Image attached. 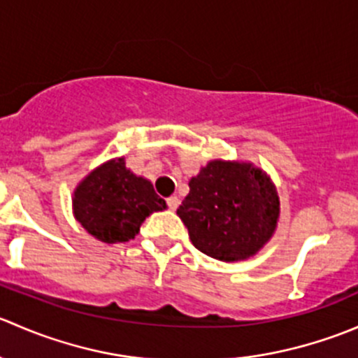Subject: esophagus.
Masks as SVG:
<instances>
[{
	"mask_svg": "<svg viewBox=\"0 0 358 358\" xmlns=\"http://www.w3.org/2000/svg\"><path fill=\"white\" fill-rule=\"evenodd\" d=\"M166 202H168V208L171 209V211H175V209L178 208L180 199L176 196H171V197H168V199H166Z\"/></svg>",
	"mask_w": 358,
	"mask_h": 358,
	"instance_id": "obj_1",
	"label": "esophagus"
}]
</instances>
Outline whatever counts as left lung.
<instances>
[{"instance_id": "obj_1", "label": "left lung", "mask_w": 358, "mask_h": 358, "mask_svg": "<svg viewBox=\"0 0 358 358\" xmlns=\"http://www.w3.org/2000/svg\"><path fill=\"white\" fill-rule=\"evenodd\" d=\"M189 187L176 215L204 255L222 262L248 259L275 232L280 211L277 189L251 162L209 161Z\"/></svg>"}]
</instances>
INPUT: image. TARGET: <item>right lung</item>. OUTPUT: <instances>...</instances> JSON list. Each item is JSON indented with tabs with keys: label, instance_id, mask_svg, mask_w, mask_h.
I'll return each instance as SVG.
<instances>
[{
	"label": "right lung",
	"instance_id": "add662e5",
	"mask_svg": "<svg viewBox=\"0 0 358 358\" xmlns=\"http://www.w3.org/2000/svg\"><path fill=\"white\" fill-rule=\"evenodd\" d=\"M72 209L90 236L115 244L135 239L143 220L166 209V202L149 180L129 171L124 157H117L100 164L76 187Z\"/></svg>",
	"mask_w": 358,
	"mask_h": 358
}]
</instances>
